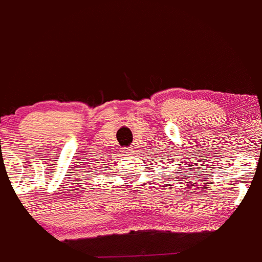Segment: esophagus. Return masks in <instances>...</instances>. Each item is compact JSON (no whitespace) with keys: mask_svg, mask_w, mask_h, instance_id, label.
Masks as SVG:
<instances>
[{"mask_svg":"<svg viewBox=\"0 0 262 262\" xmlns=\"http://www.w3.org/2000/svg\"><path fill=\"white\" fill-rule=\"evenodd\" d=\"M121 154L126 157H132L134 155V149L130 148V147H129V148H124L123 151H121Z\"/></svg>","mask_w":262,"mask_h":262,"instance_id":"esophagus-1","label":"esophagus"}]
</instances>
